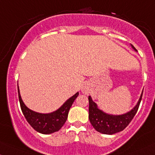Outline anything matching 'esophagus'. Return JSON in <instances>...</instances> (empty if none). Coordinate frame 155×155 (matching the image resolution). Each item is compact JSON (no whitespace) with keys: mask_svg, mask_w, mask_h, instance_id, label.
<instances>
[{"mask_svg":"<svg viewBox=\"0 0 155 155\" xmlns=\"http://www.w3.org/2000/svg\"><path fill=\"white\" fill-rule=\"evenodd\" d=\"M81 92H82L84 94H87L88 93H89V89H88V87H87L86 85L83 86V87L81 88Z\"/></svg>","mask_w":155,"mask_h":155,"instance_id":"34e87169","label":"esophagus"}]
</instances>
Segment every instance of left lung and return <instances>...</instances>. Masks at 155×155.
<instances>
[{"label": "left lung", "mask_w": 155, "mask_h": 155, "mask_svg": "<svg viewBox=\"0 0 155 155\" xmlns=\"http://www.w3.org/2000/svg\"><path fill=\"white\" fill-rule=\"evenodd\" d=\"M131 45L134 50L137 51L133 45ZM142 96L143 92L138 102L132 110L123 115H110L99 110L96 104L92 100L91 96H89V120L93 128L100 133L105 135H113L123 131L129 125L137 113Z\"/></svg>", "instance_id": "1"}]
</instances>
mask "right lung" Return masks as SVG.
I'll return each instance as SVG.
<instances>
[{
    "mask_svg": "<svg viewBox=\"0 0 155 155\" xmlns=\"http://www.w3.org/2000/svg\"><path fill=\"white\" fill-rule=\"evenodd\" d=\"M18 90L20 107L26 120L34 130L45 135L54 133L62 128L67 120L70 108L72 106L74 100L79 96V93L77 92L68 99L57 110L51 113L44 114L36 113L27 107L20 96L18 84Z\"/></svg>",
    "mask_w": 155,
    "mask_h": 155,
    "instance_id": "1",
    "label": "right lung"
}]
</instances>
